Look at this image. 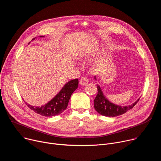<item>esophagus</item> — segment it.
<instances>
[{
	"mask_svg": "<svg viewBox=\"0 0 161 161\" xmlns=\"http://www.w3.org/2000/svg\"><path fill=\"white\" fill-rule=\"evenodd\" d=\"M88 83V80L87 78L86 77H83L81 78V79L80 81V83L81 85H85L86 84H87Z\"/></svg>",
	"mask_w": 161,
	"mask_h": 161,
	"instance_id": "obj_1",
	"label": "esophagus"
}]
</instances>
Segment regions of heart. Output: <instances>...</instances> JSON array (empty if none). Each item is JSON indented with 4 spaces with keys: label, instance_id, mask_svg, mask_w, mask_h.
Here are the masks:
<instances>
[{
    "label": "heart",
    "instance_id": "1",
    "mask_svg": "<svg viewBox=\"0 0 161 161\" xmlns=\"http://www.w3.org/2000/svg\"><path fill=\"white\" fill-rule=\"evenodd\" d=\"M81 58H82V57H81V55H79V56H78V58H79V59H81Z\"/></svg>",
    "mask_w": 161,
    "mask_h": 161
}]
</instances>
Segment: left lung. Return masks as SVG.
Segmentation results:
<instances>
[{"label":"left lung","instance_id":"left-lung-1","mask_svg":"<svg viewBox=\"0 0 161 161\" xmlns=\"http://www.w3.org/2000/svg\"><path fill=\"white\" fill-rule=\"evenodd\" d=\"M94 79L97 80L96 76L94 77ZM97 88L98 92L94 101V108L99 114H102L103 116L114 117L121 115V114H124L127 111L132 109L140 100V99H138L133 104L129 106H121L119 105L114 104L111 103L106 97V96L103 94L101 88L99 86V85H97Z\"/></svg>","mask_w":161,"mask_h":161}]
</instances>
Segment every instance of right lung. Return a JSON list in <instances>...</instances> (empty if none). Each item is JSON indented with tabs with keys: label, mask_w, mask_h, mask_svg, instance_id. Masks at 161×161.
<instances>
[{
	"label": "right lung",
	"mask_w": 161,
	"mask_h": 161,
	"mask_svg": "<svg viewBox=\"0 0 161 161\" xmlns=\"http://www.w3.org/2000/svg\"><path fill=\"white\" fill-rule=\"evenodd\" d=\"M40 37L44 36H39ZM36 38L32 39L34 40ZM30 43V42H29ZM78 86V80L75 79L67 82L59 92L48 103L41 106H33L26 103L27 106L35 113L44 117L58 115L66 109L72 94Z\"/></svg>",
	"instance_id": "add662e5"
}]
</instances>
